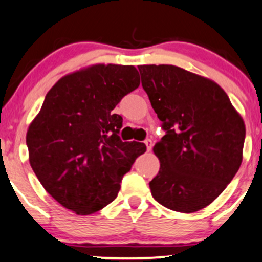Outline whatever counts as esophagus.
<instances>
[{"instance_id":"34e87169","label":"esophagus","mask_w":262,"mask_h":262,"mask_svg":"<svg viewBox=\"0 0 262 262\" xmlns=\"http://www.w3.org/2000/svg\"><path fill=\"white\" fill-rule=\"evenodd\" d=\"M144 142H145V145H146L147 151H151V149H152V140H151V139H146Z\"/></svg>"}]
</instances>
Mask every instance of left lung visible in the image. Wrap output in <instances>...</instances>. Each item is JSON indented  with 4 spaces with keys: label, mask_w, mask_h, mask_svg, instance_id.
I'll list each match as a JSON object with an SVG mask.
<instances>
[{
    "label": "left lung",
    "mask_w": 262,
    "mask_h": 262,
    "mask_svg": "<svg viewBox=\"0 0 262 262\" xmlns=\"http://www.w3.org/2000/svg\"><path fill=\"white\" fill-rule=\"evenodd\" d=\"M142 88L165 135L154 146L160 160L150 182L154 199L193 213L211 204L238 171L246 128L226 92L175 66H139Z\"/></svg>",
    "instance_id": "left-lung-1"
}]
</instances>
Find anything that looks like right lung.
I'll use <instances>...</instances> for the list:
<instances>
[{
	"mask_svg": "<svg viewBox=\"0 0 262 262\" xmlns=\"http://www.w3.org/2000/svg\"><path fill=\"white\" fill-rule=\"evenodd\" d=\"M140 85L134 66L97 64L60 78L29 126L30 165L45 190L77 214L115 201L142 142L120 139L122 117L113 112Z\"/></svg>",
	"mask_w": 262,
	"mask_h": 262,
	"instance_id": "add662e5",
	"label": "right lung"
}]
</instances>
